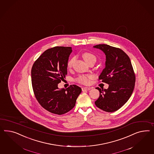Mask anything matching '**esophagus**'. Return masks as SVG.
<instances>
[{
	"mask_svg": "<svg viewBox=\"0 0 154 154\" xmlns=\"http://www.w3.org/2000/svg\"><path fill=\"white\" fill-rule=\"evenodd\" d=\"M90 90V88H86V87H83L82 88V91H88Z\"/></svg>",
	"mask_w": 154,
	"mask_h": 154,
	"instance_id": "1",
	"label": "esophagus"
}]
</instances>
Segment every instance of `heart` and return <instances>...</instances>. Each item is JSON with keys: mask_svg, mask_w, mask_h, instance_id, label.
Wrapping results in <instances>:
<instances>
[{"mask_svg": "<svg viewBox=\"0 0 154 154\" xmlns=\"http://www.w3.org/2000/svg\"><path fill=\"white\" fill-rule=\"evenodd\" d=\"M82 57L83 59L85 60V61L87 63H88L90 62L93 61V60L96 61V59L95 56L90 53H84L82 54ZM74 60H75V58H72L68 61L67 64V66L68 68H71ZM92 79V76L91 75H81L76 79V81L79 83L88 84L90 82V79Z\"/></svg>", "mask_w": 154, "mask_h": 154, "instance_id": "1", "label": "heart"}]
</instances>
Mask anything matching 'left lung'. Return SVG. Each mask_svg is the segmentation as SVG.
Listing matches in <instances>:
<instances>
[{
	"mask_svg": "<svg viewBox=\"0 0 154 154\" xmlns=\"http://www.w3.org/2000/svg\"><path fill=\"white\" fill-rule=\"evenodd\" d=\"M94 48L103 51L106 57L105 67L99 79L107 83V89L96 88L100 96L96 106L106 112H114L123 106L132 95L136 78L129 57L121 49L106 44Z\"/></svg>",
	"mask_w": 154,
	"mask_h": 154,
	"instance_id": "obj_1",
	"label": "left lung"
}]
</instances>
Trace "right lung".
<instances>
[{
	"label": "right lung",
	"instance_id": "add662e5",
	"mask_svg": "<svg viewBox=\"0 0 154 154\" xmlns=\"http://www.w3.org/2000/svg\"><path fill=\"white\" fill-rule=\"evenodd\" d=\"M71 47L56 46L45 51L33 63L31 81L39 104L49 112L62 115L73 108L82 91L77 85L59 88L58 83L67 75Z\"/></svg>",
	"mask_w": 154,
	"mask_h": 154
}]
</instances>
